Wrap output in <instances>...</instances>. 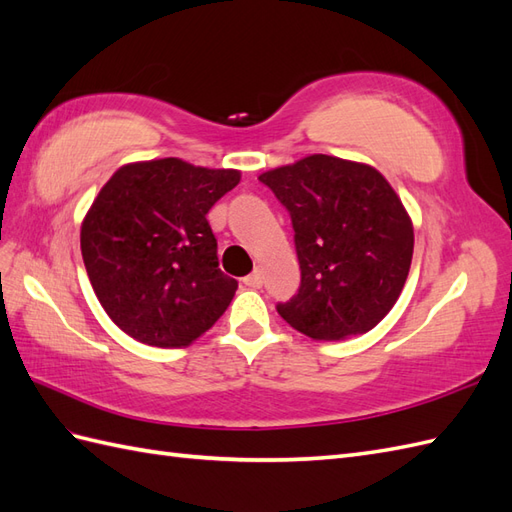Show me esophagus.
Here are the masks:
<instances>
[{
    "mask_svg": "<svg viewBox=\"0 0 512 512\" xmlns=\"http://www.w3.org/2000/svg\"><path fill=\"white\" fill-rule=\"evenodd\" d=\"M244 285L246 287H261L264 285V274H261V270H253L251 274H248V277H244Z\"/></svg>",
    "mask_w": 512,
    "mask_h": 512,
    "instance_id": "34e87169",
    "label": "esophagus"
}]
</instances>
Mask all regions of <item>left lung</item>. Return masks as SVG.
I'll return each mask as SVG.
<instances>
[{"label":"left lung","mask_w":512,"mask_h":512,"mask_svg":"<svg viewBox=\"0 0 512 512\" xmlns=\"http://www.w3.org/2000/svg\"><path fill=\"white\" fill-rule=\"evenodd\" d=\"M290 212L300 287L279 316L311 339L372 331L402 292L413 259V225L376 168L309 155L259 175Z\"/></svg>","instance_id":"obj_1"}]
</instances>
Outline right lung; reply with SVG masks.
I'll use <instances>...</instances> for the list:
<instances>
[{"mask_svg":"<svg viewBox=\"0 0 512 512\" xmlns=\"http://www.w3.org/2000/svg\"><path fill=\"white\" fill-rule=\"evenodd\" d=\"M238 183V170L164 157L127 164L101 188L82 222V257L101 307L129 337L181 348L225 313L238 281L218 268L207 212Z\"/></svg>","mask_w":512,"mask_h":512,"instance_id":"right-lung-1","label":"right lung"}]
</instances>
